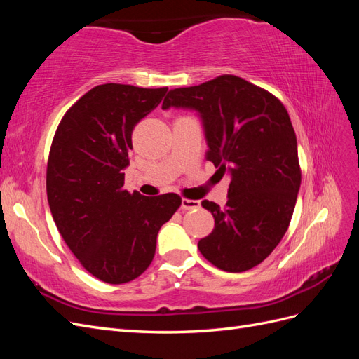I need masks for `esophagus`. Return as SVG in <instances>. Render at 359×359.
<instances>
[{
	"instance_id": "esophagus-1",
	"label": "esophagus",
	"mask_w": 359,
	"mask_h": 359,
	"mask_svg": "<svg viewBox=\"0 0 359 359\" xmlns=\"http://www.w3.org/2000/svg\"><path fill=\"white\" fill-rule=\"evenodd\" d=\"M201 206L199 201H193V199H182L181 201V208L182 210H196Z\"/></svg>"
}]
</instances>
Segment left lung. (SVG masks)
<instances>
[{
	"mask_svg": "<svg viewBox=\"0 0 359 359\" xmlns=\"http://www.w3.org/2000/svg\"><path fill=\"white\" fill-rule=\"evenodd\" d=\"M169 107L199 114L206 160L231 175L224 208L202 201L214 229L198 243L199 252L227 273L259 265L286 233L301 186L297 136L286 107L233 74L170 90L161 109Z\"/></svg>",
	"mask_w": 359,
	"mask_h": 359,
	"instance_id": "obj_1",
	"label": "left lung"
}]
</instances>
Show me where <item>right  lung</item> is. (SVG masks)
<instances>
[{"label": "right lung", "mask_w": 359, "mask_h": 359, "mask_svg": "<svg viewBox=\"0 0 359 359\" xmlns=\"http://www.w3.org/2000/svg\"><path fill=\"white\" fill-rule=\"evenodd\" d=\"M166 93L97 85L62 116L52 140L46 191L53 222L81 265L104 283L144 273L160 227L181 205L175 193L148 198L123 187L133 128Z\"/></svg>", "instance_id": "add662e5"}]
</instances>
